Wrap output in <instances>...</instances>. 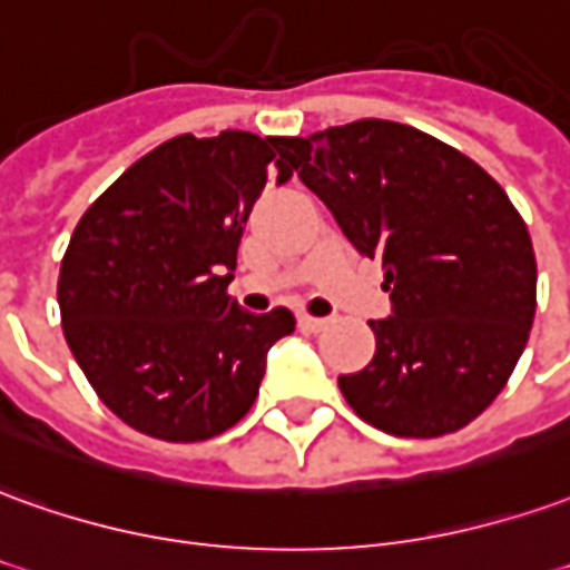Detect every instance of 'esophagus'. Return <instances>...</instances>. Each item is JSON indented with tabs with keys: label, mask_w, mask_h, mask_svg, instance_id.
<instances>
[{
	"label": "esophagus",
	"mask_w": 570,
	"mask_h": 570,
	"mask_svg": "<svg viewBox=\"0 0 570 570\" xmlns=\"http://www.w3.org/2000/svg\"><path fill=\"white\" fill-rule=\"evenodd\" d=\"M330 324L326 317H312V314H298V326L302 330H308V333H321L324 326Z\"/></svg>",
	"instance_id": "obj_1"
}]
</instances>
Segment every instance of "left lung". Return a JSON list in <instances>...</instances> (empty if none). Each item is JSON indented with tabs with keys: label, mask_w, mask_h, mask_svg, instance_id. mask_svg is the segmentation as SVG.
Returning a JSON list of instances; mask_svg holds the SVG:
<instances>
[{
	"label": "left lung",
	"mask_w": 570,
	"mask_h": 570,
	"mask_svg": "<svg viewBox=\"0 0 570 570\" xmlns=\"http://www.w3.org/2000/svg\"><path fill=\"white\" fill-rule=\"evenodd\" d=\"M277 154L281 173H296L385 268L392 317L370 321L376 354L340 376L345 401L397 438L472 423L534 324V246L507 190L456 147L392 119L281 138Z\"/></svg>",
	"instance_id": "8db88e82"
}]
</instances>
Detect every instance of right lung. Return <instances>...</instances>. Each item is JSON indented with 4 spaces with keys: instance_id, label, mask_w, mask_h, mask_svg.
<instances>
[{
    "instance_id": "right-lung-1",
    "label": "right lung",
    "mask_w": 570,
    "mask_h": 570,
    "mask_svg": "<svg viewBox=\"0 0 570 570\" xmlns=\"http://www.w3.org/2000/svg\"><path fill=\"white\" fill-rule=\"evenodd\" d=\"M281 138L178 135L132 163L79 218L61 258L63 340L126 425L160 441H206L240 423L286 308L244 312L228 296L253 203ZM281 173L277 185L289 178Z\"/></svg>"
}]
</instances>
